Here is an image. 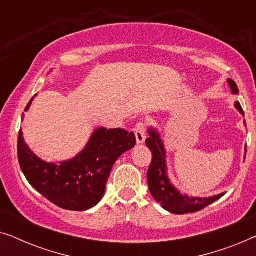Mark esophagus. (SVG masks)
<instances>
[{
    "label": "esophagus",
    "instance_id": "obj_1",
    "mask_svg": "<svg viewBox=\"0 0 256 256\" xmlns=\"http://www.w3.org/2000/svg\"><path fill=\"white\" fill-rule=\"evenodd\" d=\"M134 132L138 144H143L146 141V124H143V122H138V124L135 126Z\"/></svg>",
    "mask_w": 256,
    "mask_h": 256
}]
</instances>
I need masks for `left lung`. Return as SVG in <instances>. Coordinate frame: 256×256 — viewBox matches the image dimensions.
Segmentation results:
<instances>
[{"instance_id": "left-lung-1", "label": "left lung", "mask_w": 256, "mask_h": 256, "mask_svg": "<svg viewBox=\"0 0 256 256\" xmlns=\"http://www.w3.org/2000/svg\"><path fill=\"white\" fill-rule=\"evenodd\" d=\"M228 86L232 94L236 96L239 93L236 84L232 79H227ZM234 107L238 112L244 116L242 108H241L239 101L234 102ZM246 126V121H244ZM149 138L146 140V144L150 149L152 154V160L150 164L148 174V185L149 191L154 199L162 206L168 212L174 213V214H185V213L198 212L200 210L205 208L212 202L222 198L226 192L222 194L212 196L208 198L200 197H192L186 194H182L178 188L174 186L171 182L169 174H168V166H166V150L164 146V141L160 136L158 129L155 127L148 128ZM246 152L244 150V158H246Z\"/></svg>"}]
</instances>
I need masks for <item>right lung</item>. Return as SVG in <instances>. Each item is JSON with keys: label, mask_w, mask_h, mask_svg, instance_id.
Listing matches in <instances>:
<instances>
[{"label": "right lung", "mask_w": 256, "mask_h": 256, "mask_svg": "<svg viewBox=\"0 0 256 256\" xmlns=\"http://www.w3.org/2000/svg\"><path fill=\"white\" fill-rule=\"evenodd\" d=\"M34 96L26 112L29 110ZM135 144L132 132L98 127L82 152L71 160L54 163L34 154L24 141L20 129L17 154L20 169L34 190L59 208L86 211L102 199L114 163Z\"/></svg>", "instance_id": "add662e5"}]
</instances>
